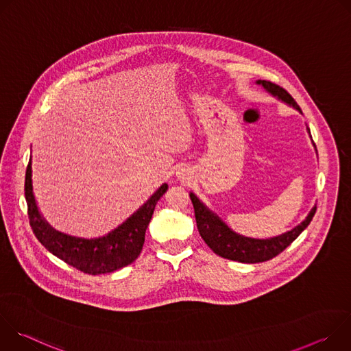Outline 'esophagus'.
<instances>
[{
	"label": "esophagus",
	"instance_id": "obj_1",
	"mask_svg": "<svg viewBox=\"0 0 351 351\" xmlns=\"http://www.w3.org/2000/svg\"><path fill=\"white\" fill-rule=\"evenodd\" d=\"M191 173H190V171L189 169H186V168H179L178 171H176V178H178V180H180V182H189L190 179H191V176H190Z\"/></svg>",
	"mask_w": 351,
	"mask_h": 351
}]
</instances>
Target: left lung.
I'll return each instance as SVG.
<instances>
[{
    "label": "left lung",
    "instance_id": "left-lung-1",
    "mask_svg": "<svg viewBox=\"0 0 351 351\" xmlns=\"http://www.w3.org/2000/svg\"><path fill=\"white\" fill-rule=\"evenodd\" d=\"M257 84H261L269 94L278 97L283 103L302 112L298 104L294 101V98L280 86L268 80H257ZM307 130L310 133L308 128ZM190 199L194 207L197 229L207 245L219 257L244 264L264 263L280 254L310 225L317 211V206H314L302 223L280 236L271 239H252L234 233L217 214L210 211L199 202L194 193H190Z\"/></svg>",
    "mask_w": 351,
    "mask_h": 351
}]
</instances>
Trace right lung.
Segmentation results:
<instances>
[{"mask_svg":"<svg viewBox=\"0 0 351 351\" xmlns=\"http://www.w3.org/2000/svg\"><path fill=\"white\" fill-rule=\"evenodd\" d=\"M167 190L168 184L164 183L133 215L108 234L82 239L56 230L41 217L33 194L32 157L25 178L27 214L34 236L49 253L88 275L114 272L132 264L140 256L147 226L152 221L157 202Z\"/></svg>","mask_w":351,"mask_h":351,"instance_id":"obj_1","label":"right lung"}]
</instances>
